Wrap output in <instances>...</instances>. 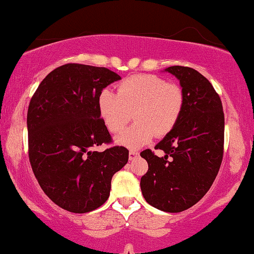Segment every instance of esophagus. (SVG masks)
I'll use <instances>...</instances> for the list:
<instances>
[{
  "mask_svg": "<svg viewBox=\"0 0 254 254\" xmlns=\"http://www.w3.org/2000/svg\"><path fill=\"white\" fill-rule=\"evenodd\" d=\"M139 155V152H138V151H136V150H130V152H129V158H130V160H132V159H134L136 158V157Z\"/></svg>",
  "mask_w": 254,
  "mask_h": 254,
  "instance_id": "34e87169",
  "label": "esophagus"
}]
</instances>
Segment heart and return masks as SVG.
Returning a JSON list of instances; mask_svg holds the SVG:
<instances>
[{
    "instance_id": "heart-1",
    "label": "heart",
    "mask_w": 254,
    "mask_h": 254,
    "mask_svg": "<svg viewBox=\"0 0 254 254\" xmlns=\"http://www.w3.org/2000/svg\"><path fill=\"white\" fill-rule=\"evenodd\" d=\"M181 86L157 75H134L122 81L117 94L104 89L98 96V111L108 130L120 133L131 121L134 123L117 138L120 145L139 149L157 134L164 137L178 123L184 109Z\"/></svg>"
}]
</instances>
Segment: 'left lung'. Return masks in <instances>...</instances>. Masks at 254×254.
Listing matches in <instances>:
<instances>
[{
    "mask_svg": "<svg viewBox=\"0 0 254 254\" xmlns=\"http://www.w3.org/2000/svg\"><path fill=\"white\" fill-rule=\"evenodd\" d=\"M165 71L177 77L184 92V109L177 125L155 149L140 152L149 170L140 178L145 200L164 212L177 213L197 204L210 190L224 153V111L219 95L207 78L189 66Z\"/></svg>",
    "mask_w": 254,
    "mask_h": 254,
    "instance_id": "left-lung-1",
    "label": "left lung"
}]
</instances>
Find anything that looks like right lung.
Wrapping results in <instances>:
<instances>
[{
  "instance_id": "obj_1",
  "label": "right lung",
  "mask_w": 254,
  "mask_h": 254,
  "mask_svg": "<svg viewBox=\"0 0 254 254\" xmlns=\"http://www.w3.org/2000/svg\"><path fill=\"white\" fill-rule=\"evenodd\" d=\"M120 79L107 68L64 64L41 82L29 103L31 169L44 193L69 212L102 206L110 195L112 176L129 159L124 146L91 151L111 143L98 111V96Z\"/></svg>"
}]
</instances>
